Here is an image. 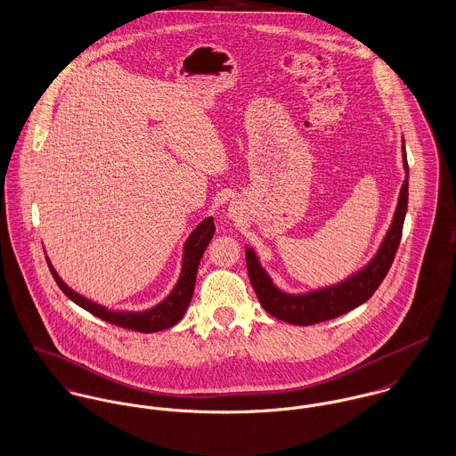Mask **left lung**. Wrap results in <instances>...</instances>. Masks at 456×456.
<instances>
[{
    "mask_svg": "<svg viewBox=\"0 0 456 456\" xmlns=\"http://www.w3.org/2000/svg\"><path fill=\"white\" fill-rule=\"evenodd\" d=\"M403 155H404L405 180L399 194V203L392 220V225L379 247L374 258L362 267L358 273L352 274L348 280L318 289L307 294H285L281 292L269 274L262 269L258 256L252 248H247V269L252 281L253 290L262 304V307L278 320L294 325H313L325 320L338 318L356 305L369 301L372 294L378 290L381 281L390 271V265L395 258L403 238V225H404L405 209H407V178L409 167L405 159V145L403 143Z\"/></svg>",
    "mask_w": 456,
    "mask_h": 456,
    "instance_id": "8db88e82",
    "label": "left lung"
}]
</instances>
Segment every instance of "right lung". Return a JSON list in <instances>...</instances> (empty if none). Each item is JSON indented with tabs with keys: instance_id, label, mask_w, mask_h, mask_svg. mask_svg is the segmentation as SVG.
<instances>
[{
	"instance_id": "1",
	"label": "right lung",
	"mask_w": 456,
	"mask_h": 456,
	"mask_svg": "<svg viewBox=\"0 0 456 456\" xmlns=\"http://www.w3.org/2000/svg\"><path fill=\"white\" fill-rule=\"evenodd\" d=\"M213 234H215L213 216H208L192 231V234L185 241L182 273H180V280L176 281L175 289L162 303L153 305L151 309H145V311H111L102 304L93 303V301L86 299L84 296L77 294L75 290H71L59 278L55 269L52 267L49 258H47V264H49V269H51L55 283L73 303L78 304L80 307L87 309L89 313H93L94 316L102 318L108 323H113V325L124 327V329H131L136 332L151 334V332L164 330V329L176 325L182 320V316L185 314V309L189 307L192 294H194L196 276H198V267H200L201 256H203L206 247L209 245Z\"/></svg>"
}]
</instances>
